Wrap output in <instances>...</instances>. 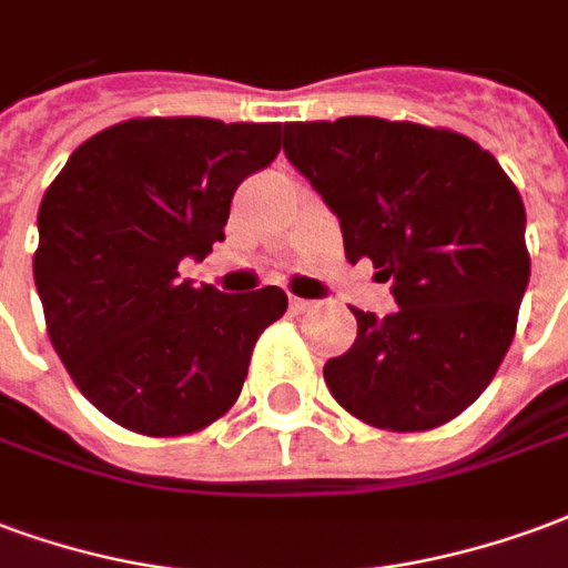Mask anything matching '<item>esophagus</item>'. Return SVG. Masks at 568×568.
<instances>
[{
    "label": "esophagus",
    "mask_w": 568,
    "mask_h": 568,
    "mask_svg": "<svg viewBox=\"0 0 568 568\" xmlns=\"http://www.w3.org/2000/svg\"><path fill=\"white\" fill-rule=\"evenodd\" d=\"M314 302L312 300H300V296H290V312L293 314H305L312 312Z\"/></svg>",
    "instance_id": "obj_1"
}]
</instances>
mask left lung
Returning <instances> with one entry per match:
<instances>
[{"instance_id":"1","label":"left lung","mask_w":568,"mask_h":568,"mask_svg":"<svg viewBox=\"0 0 568 568\" xmlns=\"http://www.w3.org/2000/svg\"><path fill=\"white\" fill-rule=\"evenodd\" d=\"M284 156L369 256L396 312L357 317V342L324 366L359 420L417 433L469 408L515 338L529 284L527 211L494 153L420 123H284Z\"/></svg>"}]
</instances>
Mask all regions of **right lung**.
Here are the masks:
<instances>
[{"instance_id":"1","label":"right lung","mask_w":568,"mask_h":568,"mask_svg":"<svg viewBox=\"0 0 568 568\" xmlns=\"http://www.w3.org/2000/svg\"><path fill=\"white\" fill-rule=\"evenodd\" d=\"M281 123L126 120L65 160L32 260L48 333L78 390L142 436H187L242 393L281 287L221 293L181 260L223 242L235 187L281 151Z\"/></svg>"}]
</instances>
